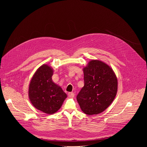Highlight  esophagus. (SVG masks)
Returning <instances> with one entry per match:
<instances>
[{"label":"esophagus","instance_id":"34e87169","mask_svg":"<svg viewBox=\"0 0 147 147\" xmlns=\"http://www.w3.org/2000/svg\"><path fill=\"white\" fill-rule=\"evenodd\" d=\"M68 96L70 98L73 97V96H74V93H73V92H69L68 93Z\"/></svg>","mask_w":147,"mask_h":147}]
</instances>
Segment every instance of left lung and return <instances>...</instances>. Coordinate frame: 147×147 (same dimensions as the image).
<instances>
[{"instance_id":"left-lung-1","label":"left lung","mask_w":147,"mask_h":147,"mask_svg":"<svg viewBox=\"0 0 147 147\" xmlns=\"http://www.w3.org/2000/svg\"><path fill=\"white\" fill-rule=\"evenodd\" d=\"M84 86L77 96L81 111L88 115L102 113L109 107L117 91V79L107 64L91 60L83 68Z\"/></svg>"}]
</instances>
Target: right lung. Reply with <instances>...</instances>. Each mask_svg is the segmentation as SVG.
<instances>
[{"label":"right lung","instance_id":"obj_1","mask_svg":"<svg viewBox=\"0 0 147 147\" xmlns=\"http://www.w3.org/2000/svg\"><path fill=\"white\" fill-rule=\"evenodd\" d=\"M53 70L48 65L39 67L32 76L28 96L32 105L45 113L53 114L61 108L66 94L52 80Z\"/></svg>","mask_w":147,"mask_h":147}]
</instances>
